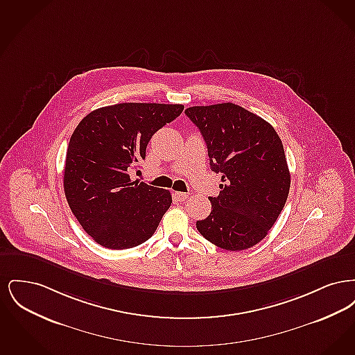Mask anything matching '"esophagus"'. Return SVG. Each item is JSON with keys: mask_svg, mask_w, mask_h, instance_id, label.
<instances>
[{"mask_svg": "<svg viewBox=\"0 0 355 355\" xmlns=\"http://www.w3.org/2000/svg\"><path fill=\"white\" fill-rule=\"evenodd\" d=\"M174 197H175L180 202H184L186 198L189 197V194H187V193H182V191H175V193H174Z\"/></svg>", "mask_w": 355, "mask_h": 355, "instance_id": "obj_1", "label": "esophagus"}]
</instances>
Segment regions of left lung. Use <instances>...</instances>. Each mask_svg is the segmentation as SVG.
Returning <instances> with one entry per match:
<instances>
[{
  "label": "left lung",
  "instance_id": "obj_1",
  "mask_svg": "<svg viewBox=\"0 0 355 355\" xmlns=\"http://www.w3.org/2000/svg\"><path fill=\"white\" fill-rule=\"evenodd\" d=\"M186 116L200 129L210 169L220 173V194L197 229L220 249L253 248L269 233L286 203L290 171L281 138L269 122L225 102L191 106Z\"/></svg>",
  "mask_w": 355,
  "mask_h": 355
}]
</instances>
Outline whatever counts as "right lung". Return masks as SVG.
Returning a JSON list of instances; mask_svg holds the SVG:
<instances>
[{"mask_svg": "<svg viewBox=\"0 0 355 355\" xmlns=\"http://www.w3.org/2000/svg\"><path fill=\"white\" fill-rule=\"evenodd\" d=\"M184 105L123 102L89 113L69 141L64 190L85 232L103 248L122 250L148 241L171 205L169 190L132 181L153 135Z\"/></svg>", "mask_w": 355, "mask_h": 355, "instance_id": "1", "label": "right lung"}]
</instances>
